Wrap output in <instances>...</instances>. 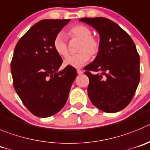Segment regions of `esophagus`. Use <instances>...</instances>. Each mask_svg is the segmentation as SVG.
Masks as SVG:
<instances>
[{
    "label": "esophagus",
    "mask_w": 150,
    "mask_h": 150,
    "mask_svg": "<svg viewBox=\"0 0 150 150\" xmlns=\"http://www.w3.org/2000/svg\"><path fill=\"white\" fill-rule=\"evenodd\" d=\"M77 73L78 75H81V74H83V71L81 69H77Z\"/></svg>",
    "instance_id": "1"
}]
</instances>
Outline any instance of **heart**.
Segmentation results:
<instances>
[{
	"label": "heart",
	"mask_w": 150,
	"mask_h": 150,
	"mask_svg": "<svg viewBox=\"0 0 150 150\" xmlns=\"http://www.w3.org/2000/svg\"><path fill=\"white\" fill-rule=\"evenodd\" d=\"M67 34L71 38L81 40L76 54L70 55L64 60L63 64L66 67L80 68L90 60V55L96 56L100 50V41L93 36V32L88 27L78 25L70 28ZM53 47L55 52L61 57H67L69 54L67 40L63 33L56 35L53 41Z\"/></svg>",
	"instance_id": "1"
}]
</instances>
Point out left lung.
<instances>
[{
  "label": "left lung",
  "instance_id": "left-lung-1",
  "mask_svg": "<svg viewBox=\"0 0 150 150\" xmlns=\"http://www.w3.org/2000/svg\"><path fill=\"white\" fill-rule=\"evenodd\" d=\"M80 21L96 30L100 37L96 57L84 67L90 80L89 98L102 111H120L130 103L140 81V57L135 45L124 30L108 18H83Z\"/></svg>",
  "mask_w": 150,
  "mask_h": 150
}]
</instances>
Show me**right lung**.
<instances>
[{"instance_id":"right-lung-1","label":"right lung","mask_w":150,"mask_h":150,"mask_svg":"<svg viewBox=\"0 0 150 150\" xmlns=\"http://www.w3.org/2000/svg\"><path fill=\"white\" fill-rule=\"evenodd\" d=\"M70 19H44L18 40L11 62L13 86L25 107L39 117L60 111L68 98L77 72L63 63L53 47L54 37Z\"/></svg>"}]
</instances>
